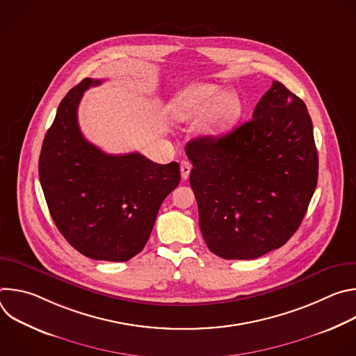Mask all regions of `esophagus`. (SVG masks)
Masks as SVG:
<instances>
[{
	"instance_id": "34e87169",
	"label": "esophagus",
	"mask_w": 356,
	"mask_h": 356,
	"mask_svg": "<svg viewBox=\"0 0 356 356\" xmlns=\"http://www.w3.org/2000/svg\"><path fill=\"white\" fill-rule=\"evenodd\" d=\"M190 170H191V165H190V162L183 161V162L180 163V172H181V177H183V180H187V179H188Z\"/></svg>"
}]
</instances>
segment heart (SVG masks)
<instances>
[{
    "instance_id": "obj_1",
    "label": "heart",
    "mask_w": 356,
    "mask_h": 356,
    "mask_svg": "<svg viewBox=\"0 0 356 356\" xmlns=\"http://www.w3.org/2000/svg\"><path fill=\"white\" fill-rule=\"evenodd\" d=\"M241 99L236 92H221L217 84H194L181 90L170 103V115L180 122L198 120L201 131L207 135L227 132L241 115Z\"/></svg>"
}]
</instances>
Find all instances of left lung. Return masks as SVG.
Returning a JSON list of instances; mask_svg holds the SVG:
<instances>
[{"mask_svg":"<svg viewBox=\"0 0 356 356\" xmlns=\"http://www.w3.org/2000/svg\"><path fill=\"white\" fill-rule=\"evenodd\" d=\"M198 224L224 259H255L284 245L307 213L318 179L313 122L302 99L273 81L252 120L186 145Z\"/></svg>","mask_w":356,"mask_h":356,"instance_id":"obj_1","label":"left lung"}]
</instances>
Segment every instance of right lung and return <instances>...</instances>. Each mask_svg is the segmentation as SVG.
I'll return each instance as SVG.
<instances>
[{
  "label": "right lung",
  "mask_w": 356,
  "mask_h": 356,
  "mask_svg": "<svg viewBox=\"0 0 356 356\" xmlns=\"http://www.w3.org/2000/svg\"><path fill=\"white\" fill-rule=\"evenodd\" d=\"M101 83L87 77L62 99L43 139L39 179L50 216L76 250L95 261L125 262L146 245L163 200L180 181V168L138 152L108 155L83 136L80 99Z\"/></svg>",
  "instance_id": "right-lung-1"
}]
</instances>
